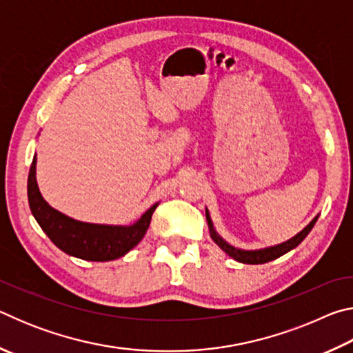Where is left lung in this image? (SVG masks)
Masks as SVG:
<instances>
[{
	"label": "left lung",
	"instance_id": "1",
	"mask_svg": "<svg viewBox=\"0 0 353 353\" xmlns=\"http://www.w3.org/2000/svg\"><path fill=\"white\" fill-rule=\"evenodd\" d=\"M205 216H207L208 229H210L212 240L216 243L218 246L223 249L227 255L232 256V259L236 260V261L246 263V265H261V263H268V261H271V260H276V259H279V256H282L283 254L290 252L291 249L297 248L299 244H301L303 240H305V236L310 234V230L313 229V225L316 224V221H318V218H319V216H316L312 221V223H310L302 232H299L296 236H292L291 240L285 241L282 244H277V246L266 248V249H259V250H243V249H236L234 246H230L229 243H225L223 238H221L216 234V230L213 229V224H212L210 214H208V210H205Z\"/></svg>",
	"mask_w": 353,
	"mask_h": 353
}]
</instances>
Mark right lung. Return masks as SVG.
I'll list each match as a JSON object with an SVG mask.
<instances>
[{
	"instance_id": "right-lung-1",
	"label": "right lung",
	"mask_w": 353,
	"mask_h": 353,
	"mask_svg": "<svg viewBox=\"0 0 353 353\" xmlns=\"http://www.w3.org/2000/svg\"><path fill=\"white\" fill-rule=\"evenodd\" d=\"M32 160L28 176V201L31 212L48 238L65 254L88 261H110L126 255L145 236L151 216L159 204H154L132 225H104L81 223L54 210L41 198L35 181Z\"/></svg>"
}]
</instances>
